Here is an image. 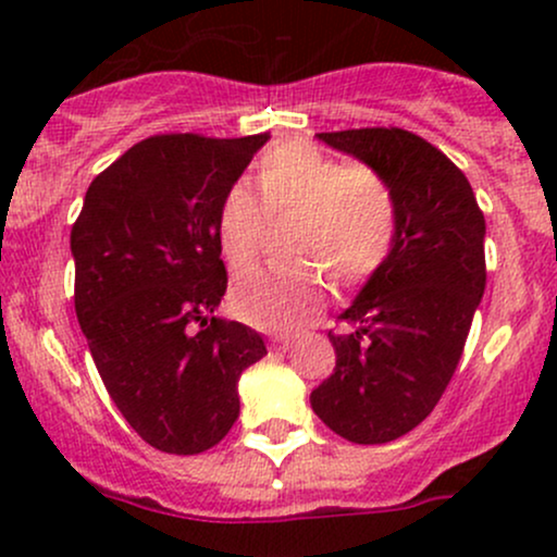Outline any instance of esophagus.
<instances>
[{"instance_id": "esophagus-1", "label": "esophagus", "mask_w": 557, "mask_h": 557, "mask_svg": "<svg viewBox=\"0 0 557 557\" xmlns=\"http://www.w3.org/2000/svg\"><path fill=\"white\" fill-rule=\"evenodd\" d=\"M270 348L277 350V354H287V350L293 348V341L290 337H283V335H274L270 341Z\"/></svg>"}]
</instances>
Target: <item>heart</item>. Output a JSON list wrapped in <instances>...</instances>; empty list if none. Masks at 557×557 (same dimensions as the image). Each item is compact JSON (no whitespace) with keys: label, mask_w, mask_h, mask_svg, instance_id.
Segmentation results:
<instances>
[{"label":"heart","mask_w":557,"mask_h":557,"mask_svg":"<svg viewBox=\"0 0 557 557\" xmlns=\"http://www.w3.org/2000/svg\"><path fill=\"white\" fill-rule=\"evenodd\" d=\"M259 194L235 181L216 209V240L230 267L257 257L267 214L298 212L293 251L309 259L253 267L230 290L235 314L272 332L296 330L327 296L330 267L337 283L354 287L382 270L400 225L393 183L380 170L345 164L309 140L272 144L257 164Z\"/></svg>","instance_id":"1"}]
</instances>
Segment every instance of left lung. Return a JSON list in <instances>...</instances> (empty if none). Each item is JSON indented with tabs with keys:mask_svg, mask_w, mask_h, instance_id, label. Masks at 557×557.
Masks as SVG:
<instances>
[{
	"mask_svg": "<svg viewBox=\"0 0 557 557\" xmlns=\"http://www.w3.org/2000/svg\"><path fill=\"white\" fill-rule=\"evenodd\" d=\"M393 183L400 225L380 272L332 335L335 372L311 393L332 432L359 445L398 440L432 413L461 361L484 296V214L456 164L403 127L317 133Z\"/></svg>",
	"mask_w": 557,
	"mask_h": 557,
	"instance_id": "1",
	"label": "left lung"
}]
</instances>
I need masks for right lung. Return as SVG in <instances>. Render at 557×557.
Returning a JSON list of instances; mask_svg holds the SVG:
<instances>
[{
    "mask_svg": "<svg viewBox=\"0 0 557 557\" xmlns=\"http://www.w3.org/2000/svg\"><path fill=\"white\" fill-rule=\"evenodd\" d=\"M267 136L164 133L88 185L70 233L75 314L107 393L151 447L196 456L240 413L257 330L214 317L227 290L216 209Z\"/></svg>",
    "mask_w": 557,
    "mask_h": 557,
    "instance_id": "obj_1",
    "label": "right lung"
}]
</instances>
